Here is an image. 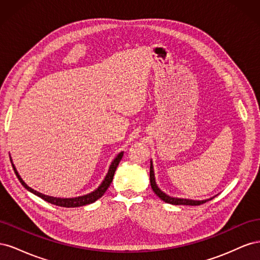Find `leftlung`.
I'll list each match as a JSON object with an SVG mask.
<instances>
[{
  "mask_svg": "<svg viewBox=\"0 0 260 260\" xmlns=\"http://www.w3.org/2000/svg\"><path fill=\"white\" fill-rule=\"evenodd\" d=\"M149 181H151V186L153 188V191L155 192V194L158 196L160 200H162L164 202L172 204V205L199 206V205H202V204H204V203H206L207 201H209V200H206V201H192V200H184V199H175V198H171V196H168V195L165 194L164 192H161L158 188V186L156 185V182H155V176H154L152 161H151V167H149Z\"/></svg>",
  "mask_w": 260,
  "mask_h": 260,
  "instance_id": "left-lung-1",
  "label": "left lung"
}]
</instances>
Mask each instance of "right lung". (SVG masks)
<instances>
[{"label": "right lung", "mask_w": 260, "mask_h": 260, "mask_svg": "<svg viewBox=\"0 0 260 260\" xmlns=\"http://www.w3.org/2000/svg\"><path fill=\"white\" fill-rule=\"evenodd\" d=\"M123 156V153L121 152L120 154H118L116 158L114 159V161L112 162L111 167H109V170H108V174L106 175L105 179L103 182H102V184L96 188L95 191L90 193V194H86V195H83V196H79V198H75V199H56V198H52V196H48V195H44L42 193H39L37 191H35L34 188L29 187L25 182H23L22 179L19 177L17 170L15 169V167L13 166L14 168V171L15 174H16L18 180L20 181V183L25 186L28 191L32 192L34 194L38 195L39 198H41L42 200L49 202L51 204H53V205H56V206H60V207H79V206H83V205H88V204H91L93 202H95L96 200H99L100 198H102V196L104 195V193L106 192L107 188L109 187V185H111L112 181H113V178H114V175H115V171L118 167V165H119V161L121 160Z\"/></svg>", "instance_id": "obj_1"}]
</instances>
